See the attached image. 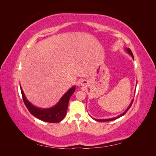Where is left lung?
I'll use <instances>...</instances> for the list:
<instances>
[{"label": "left lung", "instance_id": "obj_1", "mask_svg": "<svg viewBox=\"0 0 156 156\" xmlns=\"http://www.w3.org/2000/svg\"><path fill=\"white\" fill-rule=\"evenodd\" d=\"M125 49H126V51H127V53H128L131 56V57L133 58V59H134L133 55V53H132V52H131V51L130 50V49H129V48H126ZM136 83H137V82H136ZM133 100H132V101H131V103H130V105L128 106V107L127 108V109H126L123 113H122V114L119 115V116H116V117H114V118H112V119H94V120H95L96 121H98V122H108V121L114 120H116V119H119V118L121 117L122 116L126 114V112L129 109V108L131 107V105H132V103H133Z\"/></svg>", "mask_w": 156, "mask_h": 156}]
</instances>
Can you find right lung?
<instances>
[{
  "label": "right lung",
  "instance_id": "right-lung-1",
  "mask_svg": "<svg viewBox=\"0 0 156 156\" xmlns=\"http://www.w3.org/2000/svg\"><path fill=\"white\" fill-rule=\"evenodd\" d=\"M20 88L23 101H24L28 110L33 116L42 121L50 122V123H57V122L62 121L66 115L69 98L75 92V86L69 89L55 106L47 108L37 107L32 105L27 99L21 86Z\"/></svg>",
  "mask_w": 156,
  "mask_h": 156
}]
</instances>
